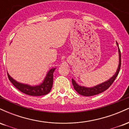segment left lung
<instances>
[{
	"instance_id": "obj_1",
	"label": "left lung",
	"mask_w": 129,
	"mask_h": 129,
	"mask_svg": "<svg viewBox=\"0 0 129 129\" xmlns=\"http://www.w3.org/2000/svg\"><path fill=\"white\" fill-rule=\"evenodd\" d=\"M117 45L118 46V44L117 43ZM119 66H118V70H117L116 73L115 75L111 78L110 79L108 80L106 82H104L100 84V85H96V86L92 87V88H87V87H81L80 85H78L76 83L74 80L72 79V84H73V87L75 90L78 92L79 94H81L82 96H94L96 94H100V93L103 92V91H106V90L108 89L111 86L113 82H114L116 78L118 76V73H119V70H120L121 66V51L120 49L119 48Z\"/></svg>"
}]
</instances>
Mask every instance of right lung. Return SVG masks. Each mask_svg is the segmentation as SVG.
<instances>
[{
    "instance_id": "add662e5",
    "label": "right lung",
    "mask_w": 129,
    "mask_h": 129,
    "mask_svg": "<svg viewBox=\"0 0 129 129\" xmlns=\"http://www.w3.org/2000/svg\"><path fill=\"white\" fill-rule=\"evenodd\" d=\"M55 69H52L48 72L44 82L41 85L32 87L28 85L22 84L14 81L8 74V79L14 86L25 94L30 96H42L48 94L51 90L53 82V73Z\"/></svg>"
}]
</instances>
